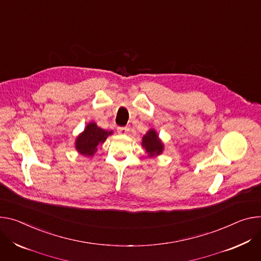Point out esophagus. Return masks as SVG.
I'll return each mask as SVG.
<instances>
[{"label": "esophagus", "mask_w": 261, "mask_h": 261, "mask_svg": "<svg viewBox=\"0 0 261 261\" xmlns=\"http://www.w3.org/2000/svg\"><path fill=\"white\" fill-rule=\"evenodd\" d=\"M128 131H129V128H127V127H118L117 128V133L121 134V135L127 134Z\"/></svg>", "instance_id": "obj_1"}]
</instances>
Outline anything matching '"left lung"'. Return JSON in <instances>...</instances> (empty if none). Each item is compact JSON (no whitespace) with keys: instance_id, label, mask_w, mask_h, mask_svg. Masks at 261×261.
<instances>
[{"instance_id":"1","label":"left lung","mask_w":261,"mask_h":261,"mask_svg":"<svg viewBox=\"0 0 261 261\" xmlns=\"http://www.w3.org/2000/svg\"><path fill=\"white\" fill-rule=\"evenodd\" d=\"M143 147L146 149L150 156L159 155L163 150V145L157 136L155 130H150L143 137Z\"/></svg>"}]
</instances>
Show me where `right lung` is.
Instances as JSON below:
<instances>
[{"label": "right lung", "mask_w": 261, "mask_h": 261, "mask_svg": "<svg viewBox=\"0 0 261 261\" xmlns=\"http://www.w3.org/2000/svg\"><path fill=\"white\" fill-rule=\"evenodd\" d=\"M112 131H105L98 127L94 123L86 126L83 133H81L76 140V149L82 155L91 156L98 150L99 144L105 141Z\"/></svg>", "instance_id": "add662e5"}]
</instances>
